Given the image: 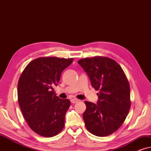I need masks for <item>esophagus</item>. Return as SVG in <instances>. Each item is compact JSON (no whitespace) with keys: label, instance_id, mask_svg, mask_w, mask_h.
<instances>
[{"label":"esophagus","instance_id":"34e87169","mask_svg":"<svg viewBox=\"0 0 151 151\" xmlns=\"http://www.w3.org/2000/svg\"><path fill=\"white\" fill-rule=\"evenodd\" d=\"M78 99H76V98H72L71 100V103H73V104H75V103H77L78 102Z\"/></svg>","mask_w":151,"mask_h":151}]
</instances>
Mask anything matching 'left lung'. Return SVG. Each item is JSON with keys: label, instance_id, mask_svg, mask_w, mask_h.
<instances>
[{"label": "left lung", "instance_id": "obj_1", "mask_svg": "<svg viewBox=\"0 0 151 151\" xmlns=\"http://www.w3.org/2000/svg\"><path fill=\"white\" fill-rule=\"evenodd\" d=\"M99 91L97 104L85 101L83 119L93 135L104 137L117 131L131 108L130 86L124 72L114 60L107 57L86 58L78 61Z\"/></svg>", "mask_w": 151, "mask_h": 151}]
</instances>
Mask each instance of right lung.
I'll return each instance as SVG.
<instances>
[{
  "mask_svg": "<svg viewBox=\"0 0 151 151\" xmlns=\"http://www.w3.org/2000/svg\"><path fill=\"white\" fill-rule=\"evenodd\" d=\"M73 58L42 57L30 62L18 83V100L24 118L32 131L51 137L62 131L71 102L54 93L63 70Z\"/></svg>",
  "mask_w": 151,
  "mask_h": 151,
  "instance_id": "obj_1",
  "label": "right lung"
}]
</instances>
